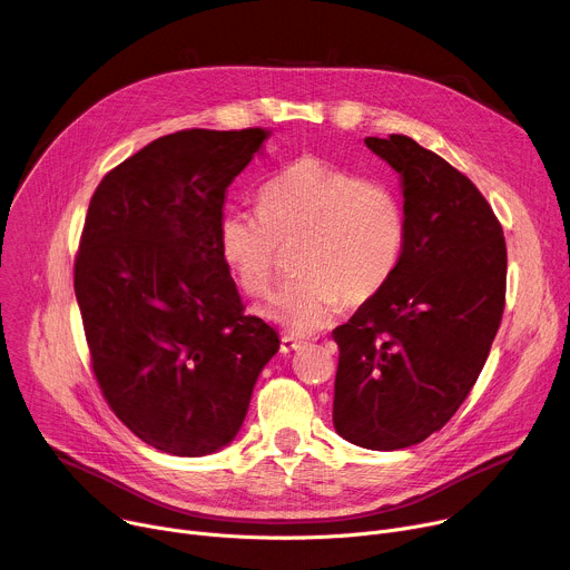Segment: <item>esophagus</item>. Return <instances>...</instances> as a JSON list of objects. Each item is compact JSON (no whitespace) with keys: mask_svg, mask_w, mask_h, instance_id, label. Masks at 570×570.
<instances>
[{"mask_svg":"<svg viewBox=\"0 0 570 570\" xmlns=\"http://www.w3.org/2000/svg\"><path fill=\"white\" fill-rule=\"evenodd\" d=\"M299 347H302V343L295 341V338H291V336H282V341H279V352H282V354H293V352H297Z\"/></svg>","mask_w":570,"mask_h":570,"instance_id":"esophagus-1","label":"esophagus"}]
</instances>
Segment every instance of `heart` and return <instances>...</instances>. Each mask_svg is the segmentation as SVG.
Wrapping results in <instances>:
<instances>
[{"mask_svg":"<svg viewBox=\"0 0 570 570\" xmlns=\"http://www.w3.org/2000/svg\"><path fill=\"white\" fill-rule=\"evenodd\" d=\"M257 209H227L218 246L238 288L266 297L282 250H297L288 282L262 311L291 336H311L345 308L376 297L399 268L405 214L381 180L320 157H299L271 178Z\"/></svg>","mask_w":570,"mask_h":570,"instance_id":"1","label":"heart"}]
</instances>
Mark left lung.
Wrapping results in <instances>:
<instances>
[{"label":"left lung","instance_id":"1","mask_svg":"<svg viewBox=\"0 0 570 570\" xmlns=\"http://www.w3.org/2000/svg\"><path fill=\"white\" fill-rule=\"evenodd\" d=\"M401 176L405 246L387 286L334 332V426L372 451L440 431L471 392L505 308L503 227L478 187L405 135L365 137Z\"/></svg>","mask_w":570,"mask_h":570}]
</instances>
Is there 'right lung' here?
<instances>
[{
    "mask_svg": "<svg viewBox=\"0 0 570 570\" xmlns=\"http://www.w3.org/2000/svg\"><path fill=\"white\" fill-rule=\"evenodd\" d=\"M271 130H178L99 183L73 262L95 379L112 413L157 451L198 458L229 444L277 354L243 311L218 225L232 180Z\"/></svg>",
    "mask_w": 570,
    "mask_h": 570,
    "instance_id": "obj_1",
    "label": "right lung"
}]
</instances>
